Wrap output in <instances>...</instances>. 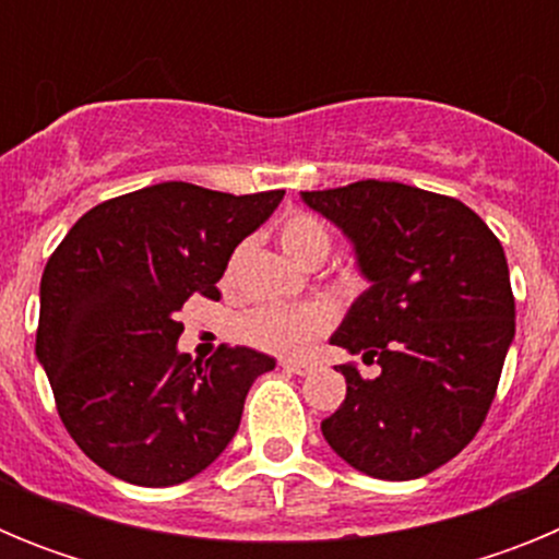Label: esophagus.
<instances>
[{"label": "esophagus", "instance_id": "34e87169", "mask_svg": "<svg viewBox=\"0 0 559 559\" xmlns=\"http://www.w3.org/2000/svg\"><path fill=\"white\" fill-rule=\"evenodd\" d=\"M280 367L288 369V372H294V374H308V372H313V360L283 358V360H280Z\"/></svg>", "mask_w": 559, "mask_h": 559}]
</instances>
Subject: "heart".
Masks as SVG:
<instances>
[{"mask_svg":"<svg viewBox=\"0 0 559 559\" xmlns=\"http://www.w3.org/2000/svg\"><path fill=\"white\" fill-rule=\"evenodd\" d=\"M280 246L290 260L299 265L322 263L330 251V231L319 218L308 215V212H294L280 224L276 229ZM231 274V265L226 276ZM330 308L322 302L308 305H263L254 308L237 322V335L246 344L254 347L271 349V353H296L313 338L316 333L328 330L330 324Z\"/></svg>","mask_w":559,"mask_h":559,"instance_id":"obj_1","label":"heart"}]
</instances>
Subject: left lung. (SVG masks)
<instances>
[{"label":"left lung","mask_w":559,"mask_h":559,"mask_svg":"<svg viewBox=\"0 0 559 559\" xmlns=\"http://www.w3.org/2000/svg\"><path fill=\"white\" fill-rule=\"evenodd\" d=\"M302 201L338 226L369 283L330 344L380 367L374 378L338 367L347 397L322 423L324 439L372 478L426 476L476 437L515 338L501 243L462 201L397 181Z\"/></svg>","instance_id":"left-lung-1"}]
</instances>
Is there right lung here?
Here are the masks:
<instances>
[{
    "instance_id": "1",
    "label": "right lung",
    "mask_w": 559,
    "mask_h": 559,
    "mask_svg": "<svg viewBox=\"0 0 559 559\" xmlns=\"http://www.w3.org/2000/svg\"><path fill=\"white\" fill-rule=\"evenodd\" d=\"M285 192L204 190L187 181L103 201L52 251L41 276L36 358L69 437L111 476L173 487L206 471L237 433L251 383L276 360L221 347L179 353L176 319L215 288L231 251Z\"/></svg>"
}]
</instances>
